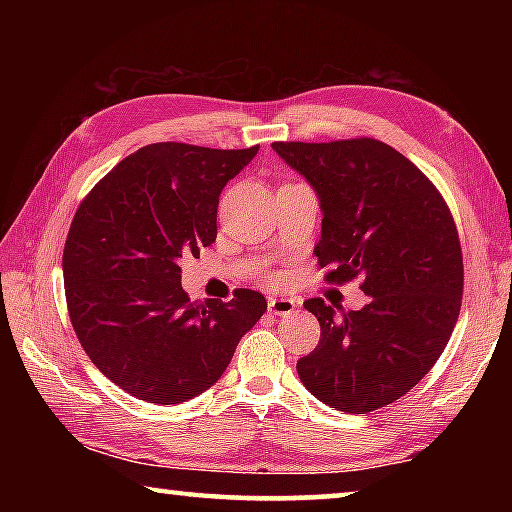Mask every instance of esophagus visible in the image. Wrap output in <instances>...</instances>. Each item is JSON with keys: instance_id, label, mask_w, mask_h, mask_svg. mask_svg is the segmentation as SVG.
Masks as SVG:
<instances>
[{"instance_id": "obj_1", "label": "esophagus", "mask_w": 512, "mask_h": 512, "mask_svg": "<svg viewBox=\"0 0 512 512\" xmlns=\"http://www.w3.org/2000/svg\"><path fill=\"white\" fill-rule=\"evenodd\" d=\"M296 309V302L291 298H271L268 300V311L275 316H289Z\"/></svg>"}]
</instances>
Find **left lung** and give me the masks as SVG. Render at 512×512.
I'll return each mask as SVG.
<instances>
[{"instance_id":"8db88e82","label":"left lung","mask_w":512,"mask_h":512,"mask_svg":"<svg viewBox=\"0 0 512 512\" xmlns=\"http://www.w3.org/2000/svg\"><path fill=\"white\" fill-rule=\"evenodd\" d=\"M318 194L323 230L314 248L325 280H361L359 311L311 298L316 350L298 375L320 402L368 413L400 400L443 354L461 311L463 253L454 216L431 180L372 137L273 142Z\"/></svg>"}]
</instances>
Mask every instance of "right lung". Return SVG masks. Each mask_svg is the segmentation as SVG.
<instances>
[{"mask_svg": "<svg viewBox=\"0 0 512 512\" xmlns=\"http://www.w3.org/2000/svg\"><path fill=\"white\" fill-rule=\"evenodd\" d=\"M257 151L142 146L74 214L63 250L69 320L94 366L137 400L180 404L207 391L266 311L253 289L192 302L178 266L216 239L223 187Z\"/></svg>", "mask_w": 512, "mask_h": 512, "instance_id": "1", "label": "right lung"}]
</instances>
